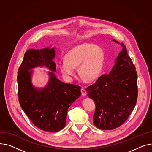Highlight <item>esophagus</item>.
Returning a JSON list of instances; mask_svg holds the SVG:
<instances>
[{
	"instance_id": "obj_1",
	"label": "esophagus",
	"mask_w": 152,
	"mask_h": 152,
	"mask_svg": "<svg viewBox=\"0 0 152 152\" xmlns=\"http://www.w3.org/2000/svg\"><path fill=\"white\" fill-rule=\"evenodd\" d=\"M81 92H82V95L83 96H85L86 95V90H85V88H82L81 89Z\"/></svg>"
}]
</instances>
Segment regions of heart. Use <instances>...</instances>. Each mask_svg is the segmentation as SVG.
I'll use <instances>...</instances> for the list:
<instances>
[{
	"instance_id": "1",
	"label": "heart",
	"mask_w": 152,
	"mask_h": 152,
	"mask_svg": "<svg viewBox=\"0 0 152 152\" xmlns=\"http://www.w3.org/2000/svg\"><path fill=\"white\" fill-rule=\"evenodd\" d=\"M66 60L59 62V68L63 77L68 81L74 79L75 67L87 80H93L99 77L104 65L105 53L97 45L90 43L78 45L70 50L65 56Z\"/></svg>"
}]
</instances>
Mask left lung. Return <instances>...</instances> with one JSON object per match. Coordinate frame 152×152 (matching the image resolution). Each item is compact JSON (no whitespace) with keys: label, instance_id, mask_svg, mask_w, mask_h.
Returning a JSON list of instances; mask_svg holds the SVG:
<instances>
[{"label":"left lung","instance_id":"obj_1","mask_svg":"<svg viewBox=\"0 0 152 152\" xmlns=\"http://www.w3.org/2000/svg\"><path fill=\"white\" fill-rule=\"evenodd\" d=\"M121 45L123 50L109 74L102 75L86 88L88 97L96 105L94 124L102 130H112L121 126L134 109L137 99L136 67L125 45Z\"/></svg>","mask_w":152,"mask_h":152}]
</instances>
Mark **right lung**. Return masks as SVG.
Wrapping results in <instances>:
<instances>
[{
    "mask_svg": "<svg viewBox=\"0 0 152 152\" xmlns=\"http://www.w3.org/2000/svg\"><path fill=\"white\" fill-rule=\"evenodd\" d=\"M54 48L27 50L18 71V93L20 104L32 123L39 129L56 132L66 126L69 107L81 95V86L64 83L50 72L48 85L37 90L31 82L30 69L45 66L55 72Z\"/></svg>",
    "mask_w": 152,
    "mask_h": 152,
    "instance_id": "add662e5",
    "label": "right lung"
}]
</instances>
